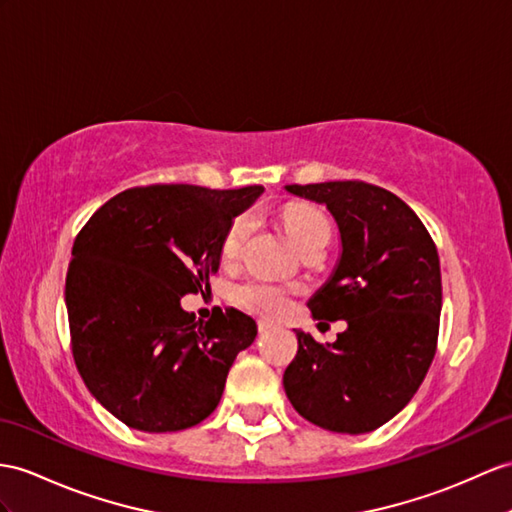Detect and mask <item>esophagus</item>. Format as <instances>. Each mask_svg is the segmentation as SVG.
<instances>
[{"label": "esophagus", "instance_id": "obj_1", "mask_svg": "<svg viewBox=\"0 0 512 512\" xmlns=\"http://www.w3.org/2000/svg\"><path fill=\"white\" fill-rule=\"evenodd\" d=\"M273 326H271V323L269 321H258V332L260 334H265V332H269Z\"/></svg>", "mask_w": 512, "mask_h": 512}]
</instances>
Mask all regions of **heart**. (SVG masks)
I'll return each instance as SVG.
<instances>
[{
	"label": "heart",
	"mask_w": 512,
	"mask_h": 512,
	"mask_svg": "<svg viewBox=\"0 0 512 512\" xmlns=\"http://www.w3.org/2000/svg\"><path fill=\"white\" fill-rule=\"evenodd\" d=\"M249 228H252V217L249 215L236 217L230 223L221 245L223 260H234L241 254ZM284 228L289 232L291 241L299 247V252H304L306 247L319 241L330 239V223L326 215L319 213L313 206H291L284 215ZM232 295L234 302L243 310L260 317H280L289 308V293L280 289V286L263 280H247L236 286Z\"/></svg>",
	"instance_id": "b5f03b06"
}]
</instances>
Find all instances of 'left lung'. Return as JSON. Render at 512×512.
Returning <instances> with one entry per match:
<instances>
[{
	"label": "left lung",
	"instance_id": "8db88e82",
	"mask_svg": "<svg viewBox=\"0 0 512 512\" xmlns=\"http://www.w3.org/2000/svg\"><path fill=\"white\" fill-rule=\"evenodd\" d=\"M284 191L326 206L339 228L341 256L308 308L315 319L347 321L326 345L295 330L286 397L323 430L371 432L413 400L434 358L439 254L413 210L380 186L347 180Z\"/></svg>",
	"mask_w": 512,
	"mask_h": 512
}]
</instances>
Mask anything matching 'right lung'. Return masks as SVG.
Listing matches in <instances>:
<instances>
[{
	"instance_id": "1",
	"label": "right lung",
	"mask_w": 512,
	"mask_h": 512,
	"mask_svg": "<svg viewBox=\"0 0 512 512\" xmlns=\"http://www.w3.org/2000/svg\"><path fill=\"white\" fill-rule=\"evenodd\" d=\"M263 191L139 186L80 230L65 284L73 358L86 389L126 426L178 432L217 408L256 321L236 308L197 321L180 299L219 271L230 223Z\"/></svg>"
}]
</instances>
